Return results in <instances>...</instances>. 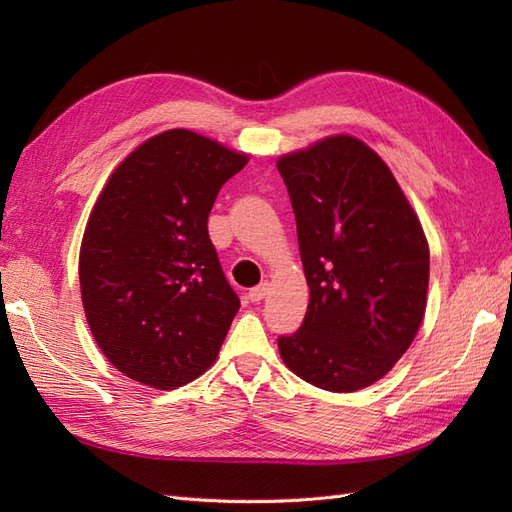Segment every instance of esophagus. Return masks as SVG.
I'll use <instances>...</instances> for the list:
<instances>
[{
  "instance_id": "1",
  "label": "esophagus",
  "mask_w": 512,
  "mask_h": 512,
  "mask_svg": "<svg viewBox=\"0 0 512 512\" xmlns=\"http://www.w3.org/2000/svg\"><path fill=\"white\" fill-rule=\"evenodd\" d=\"M267 290H269V284H267V282H265V284H258V286L250 288V292H247V297H250V301H252V303H258V301L265 299Z\"/></svg>"
}]
</instances>
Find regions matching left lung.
I'll return each mask as SVG.
<instances>
[{
  "mask_svg": "<svg viewBox=\"0 0 512 512\" xmlns=\"http://www.w3.org/2000/svg\"><path fill=\"white\" fill-rule=\"evenodd\" d=\"M297 220L309 305L277 339L286 367L333 393L374 384L421 327L429 247L374 149L348 134L277 160Z\"/></svg>",
  "mask_w": 512,
  "mask_h": 512,
  "instance_id": "left-lung-1",
  "label": "left lung"
}]
</instances>
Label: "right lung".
Segmentation results:
<instances>
[{
	"label": "right lung",
	"instance_id": "right-lung-1",
	"mask_svg": "<svg viewBox=\"0 0 512 512\" xmlns=\"http://www.w3.org/2000/svg\"><path fill=\"white\" fill-rule=\"evenodd\" d=\"M247 156L190 130L149 138L91 209L79 280L89 329L121 374L175 389L209 369L239 297L207 220Z\"/></svg>",
	"mask_w": 512,
	"mask_h": 512
}]
</instances>
